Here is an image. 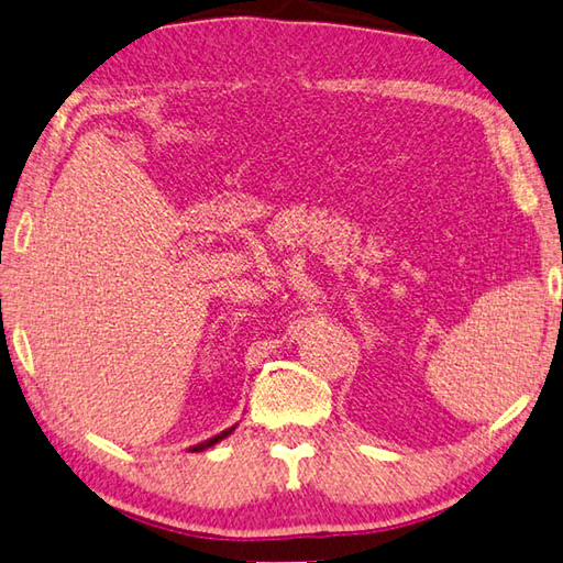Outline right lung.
<instances>
[{
	"mask_svg": "<svg viewBox=\"0 0 563 563\" xmlns=\"http://www.w3.org/2000/svg\"><path fill=\"white\" fill-rule=\"evenodd\" d=\"M232 431H235V427H232V429H225V431H222V433H218V437H213V439H208V441H203V443H198V446H194V449H190V453H198V451H206V449H210V446H216V443L218 441H222V439H225V437H230V433Z\"/></svg>",
	"mask_w": 563,
	"mask_h": 563,
	"instance_id": "right-lung-1",
	"label": "right lung"
}]
</instances>
